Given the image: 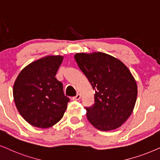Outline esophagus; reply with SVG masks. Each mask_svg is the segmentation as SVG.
I'll list each match as a JSON object with an SVG mask.
<instances>
[{
	"label": "esophagus",
	"mask_w": 160,
	"mask_h": 160,
	"mask_svg": "<svg viewBox=\"0 0 160 160\" xmlns=\"http://www.w3.org/2000/svg\"><path fill=\"white\" fill-rule=\"evenodd\" d=\"M80 99V95L79 94V93H78V94H77L75 97H72V99H73V100H79Z\"/></svg>",
	"instance_id": "esophagus-1"
}]
</instances>
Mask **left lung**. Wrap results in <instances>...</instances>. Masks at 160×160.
I'll list each match as a JSON object with an SVG mask.
<instances>
[{"label": "left lung", "instance_id": "obj_1", "mask_svg": "<svg viewBox=\"0 0 160 160\" xmlns=\"http://www.w3.org/2000/svg\"><path fill=\"white\" fill-rule=\"evenodd\" d=\"M74 59L95 91L94 103L86 107L89 122L102 131L121 127L132 112L138 95L128 68L103 52L77 53Z\"/></svg>", "mask_w": 160, "mask_h": 160}]
</instances>
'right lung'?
I'll use <instances>...</instances> for the list:
<instances>
[{
  "label": "right lung",
  "instance_id": "add662e5",
  "mask_svg": "<svg viewBox=\"0 0 160 160\" xmlns=\"http://www.w3.org/2000/svg\"><path fill=\"white\" fill-rule=\"evenodd\" d=\"M63 56H47L30 63L17 78L13 96L19 112L28 123L48 128L61 120L69 98L55 78Z\"/></svg>",
  "mask_w": 160,
  "mask_h": 160
}]
</instances>
